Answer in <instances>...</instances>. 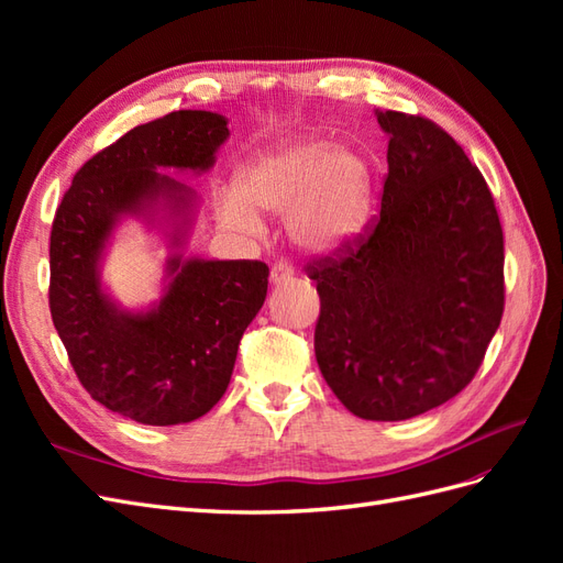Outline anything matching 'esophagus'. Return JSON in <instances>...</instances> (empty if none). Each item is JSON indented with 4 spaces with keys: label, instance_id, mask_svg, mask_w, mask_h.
Wrapping results in <instances>:
<instances>
[{
    "label": "esophagus",
    "instance_id": "esophagus-1",
    "mask_svg": "<svg viewBox=\"0 0 563 563\" xmlns=\"http://www.w3.org/2000/svg\"><path fill=\"white\" fill-rule=\"evenodd\" d=\"M291 279H294V267L288 265V263H277L275 267L269 269V282L275 284V286L286 284V282H291Z\"/></svg>",
    "mask_w": 563,
    "mask_h": 563
}]
</instances>
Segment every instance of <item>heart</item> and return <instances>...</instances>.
<instances>
[{"mask_svg": "<svg viewBox=\"0 0 563 563\" xmlns=\"http://www.w3.org/2000/svg\"><path fill=\"white\" fill-rule=\"evenodd\" d=\"M376 174L362 150L327 135H298L255 155L236 174V195L220 216L236 230L261 228L263 213H284V232L298 251L335 255L368 225Z\"/></svg>", "mask_w": 563, "mask_h": 563, "instance_id": "heart-1", "label": "heart"}]
</instances>
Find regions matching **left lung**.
<instances>
[{"label": "left lung", "instance_id": "8db88e82", "mask_svg": "<svg viewBox=\"0 0 563 563\" xmlns=\"http://www.w3.org/2000/svg\"><path fill=\"white\" fill-rule=\"evenodd\" d=\"M376 117L389 139L378 225L308 269L323 380L354 416L395 422L474 378L500 327L505 253L496 203L463 147L430 119Z\"/></svg>", "mask_w": 563, "mask_h": 563}]
</instances>
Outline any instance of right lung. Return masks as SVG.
<instances>
[{
	"instance_id": "obj_1",
	"label": "right lung",
	"mask_w": 563,
	"mask_h": 563,
	"mask_svg": "<svg viewBox=\"0 0 563 563\" xmlns=\"http://www.w3.org/2000/svg\"><path fill=\"white\" fill-rule=\"evenodd\" d=\"M230 139L228 117L178 110L131 129L84 164L51 230L48 305L79 383L110 411L183 424L225 395L236 350L267 296L261 261L185 255L201 197L164 168L201 176ZM126 219L169 249L161 298L124 309L102 279Z\"/></svg>"
}]
</instances>
